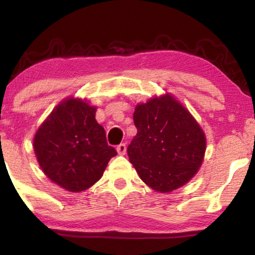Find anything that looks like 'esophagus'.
Segmentation results:
<instances>
[{"instance_id": "34e87169", "label": "esophagus", "mask_w": 255, "mask_h": 255, "mask_svg": "<svg viewBox=\"0 0 255 255\" xmlns=\"http://www.w3.org/2000/svg\"><path fill=\"white\" fill-rule=\"evenodd\" d=\"M116 150H118V153L119 154H125L126 153V150H127V147H126V144H120L118 147H116Z\"/></svg>"}]
</instances>
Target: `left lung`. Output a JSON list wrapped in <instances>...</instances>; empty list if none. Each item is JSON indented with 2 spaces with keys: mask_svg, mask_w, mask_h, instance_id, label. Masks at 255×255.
<instances>
[{
  "mask_svg": "<svg viewBox=\"0 0 255 255\" xmlns=\"http://www.w3.org/2000/svg\"><path fill=\"white\" fill-rule=\"evenodd\" d=\"M137 133L127 153L140 178L154 191L183 186L203 164L206 139L189 111L170 95L137 104Z\"/></svg>",
  "mask_w": 255,
  "mask_h": 255,
  "instance_id": "left-lung-1",
  "label": "left lung"
}]
</instances>
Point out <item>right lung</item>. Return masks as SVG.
Here are the masks:
<instances>
[{
  "label": "right lung",
  "mask_w": 255,
  "mask_h": 255,
  "mask_svg": "<svg viewBox=\"0 0 255 255\" xmlns=\"http://www.w3.org/2000/svg\"><path fill=\"white\" fill-rule=\"evenodd\" d=\"M95 116L96 108L85 101L66 99L34 135V152L44 174L69 192L90 188L118 154Z\"/></svg>",
  "instance_id": "right-lung-1"
}]
</instances>
